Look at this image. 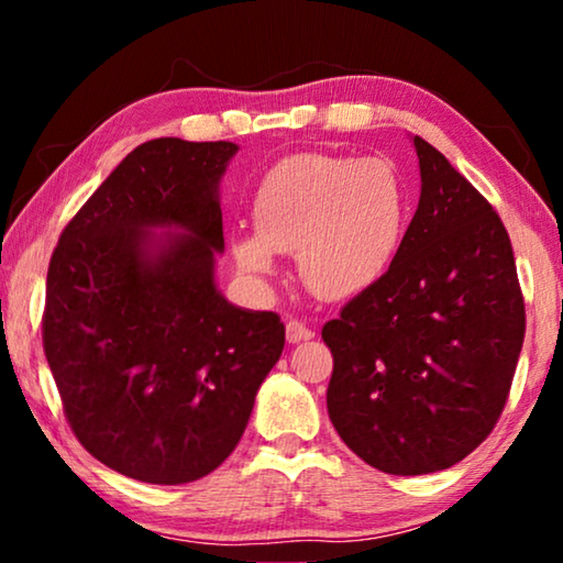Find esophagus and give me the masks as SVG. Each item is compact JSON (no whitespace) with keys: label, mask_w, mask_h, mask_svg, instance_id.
I'll use <instances>...</instances> for the list:
<instances>
[{"label":"esophagus","mask_w":563,"mask_h":563,"mask_svg":"<svg viewBox=\"0 0 563 563\" xmlns=\"http://www.w3.org/2000/svg\"><path fill=\"white\" fill-rule=\"evenodd\" d=\"M285 335H288V342H300V340H310L316 332H312L308 325H305L302 320H288V325H285Z\"/></svg>","instance_id":"esophagus-1"}]
</instances>
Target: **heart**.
<instances>
[{
	"label": "heart",
	"mask_w": 563,
	"mask_h": 563,
	"mask_svg": "<svg viewBox=\"0 0 563 563\" xmlns=\"http://www.w3.org/2000/svg\"><path fill=\"white\" fill-rule=\"evenodd\" d=\"M407 221V190L389 161L295 154L261 178L255 231H235L231 251L255 280L278 273V253H298L300 278L312 292L347 298L389 271Z\"/></svg>",
	"instance_id": "heart-1"
}]
</instances>
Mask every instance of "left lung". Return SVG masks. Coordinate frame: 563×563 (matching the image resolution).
Masks as SVG:
<instances>
[{"label":"left lung","instance_id":"8db88e82","mask_svg":"<svg viewBox=\"0 0 563 563\" xmlns=\"http://www.w3.org/2000/svg\"><path fill=\"white\" fill-rule=\"evenodd\" d=\"M415 148L422 194L395 263L322 328L330 422L397 476L446 470L487 440L527 330L501 218L434 146Z\"/></svg>","mask_w":563,"mask_h":563}]
</instances>
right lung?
Instances as JSON below:
<instances>
[{
  "mask_svg": "<svg viewBox=\"0 0 563 563\" xmlns=\"http://www.w3.org/2000/svg\"><path fill=\"white\" fill-rule=\"evenodd\" d=\"M235 151L231 141H146L54 247L42 340L66 422L131 479L186 484L221 466L280 360V318L235 308L213 278L218 184ZM170 224L187 233H150Z\"/></svg>",
  "mask_w": 563,
  "mask_h": 563,
  "instance_id": "1",
  "label": "right lung"
}]
</instances>
